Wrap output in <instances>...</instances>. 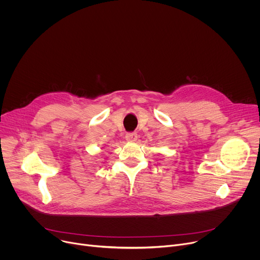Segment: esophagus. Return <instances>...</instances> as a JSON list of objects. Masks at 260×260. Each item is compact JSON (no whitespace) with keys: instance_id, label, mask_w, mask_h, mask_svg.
I'll return each mask as SVG.
<instances>
[{"instance_id":"esophagus-1","label":"esophagus","mask_w":260,"mask_h":260,"mask_svg":"<svg viewBox=\"0 0 260 260\" xmlns=\"http://www.w3.org/2000/svg\"><path fill=\"white\" fill-rule=\"evenodd\" d=\"M125 137H126V141L127 142L134 143V142H136V139H137V134L134 133V132H129V133L126 134Z\"/></svg>"}]
</instances>
